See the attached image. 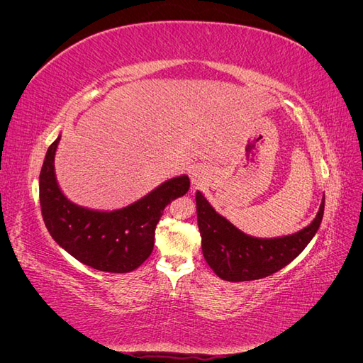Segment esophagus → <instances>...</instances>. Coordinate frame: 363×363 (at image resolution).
<instances>
[{
  "label": "esophagus",
  "mask_w": 363,
  "mask_h": 363,
  "mask_svg": "<svg viewBox=\"0 0 363 363\" xmlns=\"http://www.w3.org/2000/svg\"><path fill=\"white\" fill-rule=\"evenodd\" d=\"M191 174V182L195 186V188H199V186H203L207 180V171L201 164H194L189 169Z\"/></svg>",
  "instance_id": "esophagus-1"
}]
</instances>
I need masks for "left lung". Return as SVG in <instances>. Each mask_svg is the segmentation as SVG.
<instances>
[{"mask_svg": "<svg viewBox=\"0 0 363 363\" xmlns=\"http://www.w3.org/2000/svg\"><path fill=\"white\" fill-rule=\"evenodd\" d=\"M195 200L203 256L216 276L227 281L259 280L286 267L313 239L321 225L325 203L323 196L313 221L300 232L256 238L219 215L200 191H196Z\"/></svg>", "mask_w": 363, "mask_h": 363, "instance_id": "left-lung-1", "label": "left lung"}]
</instances>
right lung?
Here are the masks:
<instances>
[{
	"instance_id": "right-lung-1",
	"label": "right lung",
	"mask_w": 363,
	"mask_h": 363,
	"mask_svg": "<svg viewBox=\"0 0 363 363\" xmlns=\"http://www.w3.org/2000/svg\"><path fill=\"white\" fill-rule=\"evenodd\" d=\"M60 135L50 145L39 175L42 216L52 239L84 265L106 272H130L155 247L163 208L189 191L186 174L163 182L138 201L116 211H95L72 203L60 189L54 169Z\"/></svg>"
}]
</instances>
